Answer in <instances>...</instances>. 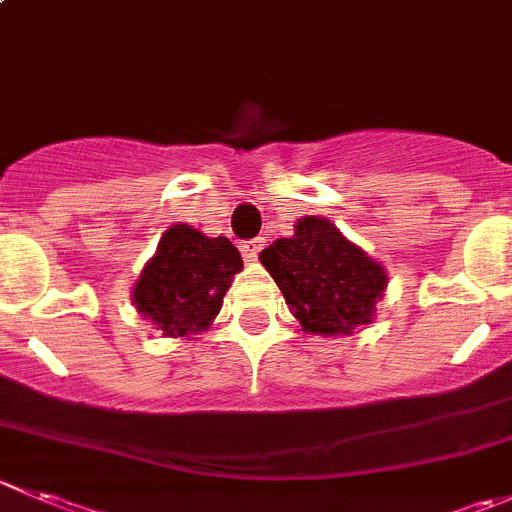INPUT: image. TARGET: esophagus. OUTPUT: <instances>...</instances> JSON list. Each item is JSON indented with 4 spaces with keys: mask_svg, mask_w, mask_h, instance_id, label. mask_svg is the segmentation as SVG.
<instances>
[{
    "mask_svg": "<svg viewBox=\"0 0 512 512\" xmlns=\"http://www.w3.org/2000/svg\"><path fill=\"white\" fill-rule=\"evenodd\" d=\"M262 242H265V240H260V237H257V240H247V242H242V245H240L242 257H245L247 262L257 260V255H260V250H262Z\"/></svg>",
    "mask_w": 512,
    "mask_h": 512,
    "instance_id": "34e87169",
    "label": "esophagus"
}]
</instances>
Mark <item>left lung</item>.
I'll use <instances>...</instances> for the list:
<instances>
[{
	"label": "left lung",
	"mask_w": 512,
	"mask_h": 512,
	"mask_svg": "<svg viewBox=\"0 0 512 512\" xmlns=\"http://www.w3.org/2000/svg\"><path fill=\"white\" fill-rule=\"evenodd\" d=\"M260 262L285 295L302 330L312 335H350L370 325L388 275L380 262L345 240L325 217H302L295 235L272 242Z\"/></svg>",
	"instance_id": "8db88e82"
}]
</instances>
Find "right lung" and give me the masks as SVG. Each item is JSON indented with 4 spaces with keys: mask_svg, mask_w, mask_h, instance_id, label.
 I'll use <instances>...</instances> for the list:
<instances>
[{
    "mask_svg": "<svg viewBox=\"0 0 512 512\" xmlns=\"http://www.w3.org/2000/svg\"><path fill=\"white\" fill-rule=\"evenodd\" d=\"M240 270L242 257L227 237L172 225L135 282L132 302L165 337H192L212 325Z\"/></svg>",
    "mask_w": 512,
    "mask_h": 512,
    "instance_id": "right-lung-1",
    "label": "right lung"
}]
</instances>
